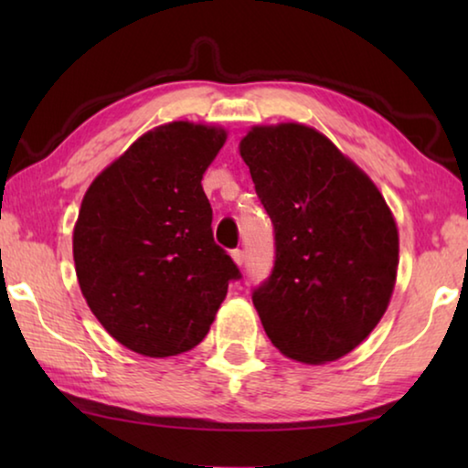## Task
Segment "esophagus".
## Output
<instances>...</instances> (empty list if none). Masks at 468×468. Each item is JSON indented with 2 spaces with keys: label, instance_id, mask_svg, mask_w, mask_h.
<instances>
[{
  "label": "esophagus",
  "instance_id": "34e87169",
  "mask_svg": "<svg viewBox=\"0 0 468 468\" xmlns=\"http://www.w3.org/2000/svg\"><path fill=\"white\" fill-rule=\"evenodd\" d=\"M231 258L235 260V264H237V266H243V262H245V251L237 248V250H233V251H231Z\"/></svg>",
  "mask_w": 468,
  "mask_h": 468
}]
</instances>
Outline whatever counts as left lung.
<instances>
[{"mask_svg":"<svg viewBox=\"0 0 468 468\" xmlns=\"http://www.w3.org/2000/svg\"><path fill=\"white\" fill-rule=\"evenodd\" d=\"M239 153L274 227V266L251 291L268 338L297 361L343 357L394 289L399 231L382 194L305 125L253 128Z\"/></svg>","mask_w":468,"mask_h":468,"instance_id":"obj_1","label":"left lung"}]
</instances>
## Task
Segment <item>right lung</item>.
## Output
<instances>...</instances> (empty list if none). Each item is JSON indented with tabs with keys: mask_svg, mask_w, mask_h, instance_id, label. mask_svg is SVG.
<instances>
[{
	"mask_svg": "<svg viewBox=\"0 0 468 468\" xmlns=\"http://www.w3.org/2000/svg\"><path fill=\"white\" fill-rule=\"evenodd\" d=\"M227 133L176 122L148 132L92 181L74 229L78 282L111 336L146 357L208 335L241 272L212 237L202 176Z\"/></svg>",
	"mask_w": 468,
	"mask_h": 468,
	"instance_id": "right-lung-1",
	"label": "right lung"
}]
</instances>
